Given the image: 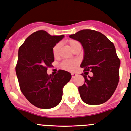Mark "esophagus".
Returning a JSON list of instances; mask_svg holds the SVG:
<instances>
[{
	"instance_id": "34e87169",
	"label": "esophagus",
	"mask_w": 131,
	"mask_h": 131,
	"mask_svg": "<svg viewBox=\"0 0 131 131\" xmlns=\"http://www.w3.org/2000/svg\"><path fill=\"white\" fill-rule=\"evenodd\" d=\"M72 78H74V77H76L77 76V74H76V73H72Z\"/></svg>"
}]
</instances>
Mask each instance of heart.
<instances>
[{
	"instance_id": "obj_1",
	"label": "heart",
	"mask_w": 131,
	"mask_h": 131,
	"mask_svg": "<svg viewBox=\"0 0 131 131\" xmlns=\"http://www.w3.org/2000/svg\"><path fill=\"white\" fill-rule=\"evenodd\" d=\"M69 43L72 49L74 48L76 45L80 43L78 41L74 40V39H70V40H69ZM60 47H61V43H60L55 44L54 46L53 47V54L54 57H57L59 55ZM77 64H78V61H76V60H67V61H64L61 63V67L64 70H72L76 68Z\"/></svg>"
}]
</instances>
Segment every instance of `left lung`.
Masks as SVG:
<instances>
[{
	"label": "left lung",
	"instance_id": "obj_1",
	"mask_svg": "<svg viewBox=\"0 0 131 131\" xmlns=\"http://www.w3.org/2000/svg\"><path fill=\"white\" fill-rule=\"evenodd\" d=\"M70 38L82 45L84 57L80 67L85 83L78 87L83 102L89 105H99L107 102L113 95L119 80L120 60L115 47L102 33L92 29H82L70 35ZM90 71L93 77H87Z\"/></svg>",
	"mask_w": 131,
	"mask_h": 131
}]
</instances>
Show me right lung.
I'll list each match as a JSON object with an SVG mask.
<instances>
[{"label":"right lung","instance_id":"obj_1","mask_svg":"<svg viewBox=\"0 0 131 131\" xmlns=\"http://www.w3.org/2000/svg\"><path fill=\"white\" fill-rule=\"evenodd\" d=\"M63 37L39 30L31 34L19 48L16 72L20 90L31 104L40 109L57 106L63 88L71 78L65 70H58L54 76L47 73L54 62L53 47Z\"/></svg>","mask_w":131,"mask_h":131}]
</instances>
